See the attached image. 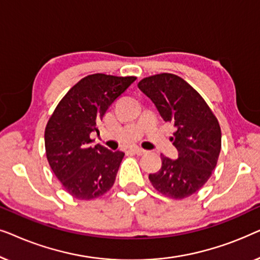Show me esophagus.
<instances>
[{
	"instance_id": "esophagus-1",
	"label": "esophagus",
	"mask_w": 260,
	"mask_h": 260,
	"mask_svg": "<svg viewBox=\"0 0 260 260\" xmlns=\"http://www.w3.org/2000/svg\"><path fill=\"white\" fill-rule=\"evenodd\" d=\"M134 152V154H136V155H138V156H142V155H144V154H147V151L144 150V149H142V148H134L133 150H131Z\"/></svg>"
}]
</instances>
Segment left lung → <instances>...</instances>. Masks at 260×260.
<instances>
[{
	"label": "left lung",
	"instance_id": "1",
	"mask_svg": "<svg viewBox=\"0 0 260 260\" xmlns=\"http://www.w3.org/2000/svg\"><path fill=\"white\" fill-rule=\"evenodd\" d=\"M137 86L154 102L162 118L176 126L172 141L179 157L170 159L161 154V169L149 180L166 197H190L204 187L216 167L221 150L218 118L201 94L176 74L145 77Z\"/></svg>",
	"mask_w": 260,
	"mask_h": 260
}]
</instances>
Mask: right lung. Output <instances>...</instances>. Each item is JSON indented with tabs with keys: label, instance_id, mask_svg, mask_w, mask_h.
Here are the masks:
<instances>
[{
	"label": "right lung",
	"instance_id": "obj_1",
	"mask_svg": "<svg viewBox=\"0 0 260 260\" xmlns=\"http://www.w3.org/2000/svg\"><path fill=\"white\" fill-rule=\"evenodd\" d=\"M136 77L94 73L70 88L45 129L47 161L63 189L78 200H93L111 189L124 152L92 147L91 133Z\"/></svg>",
	"mask_w": 260,
	"mask_h": 260
}]
</instances>
